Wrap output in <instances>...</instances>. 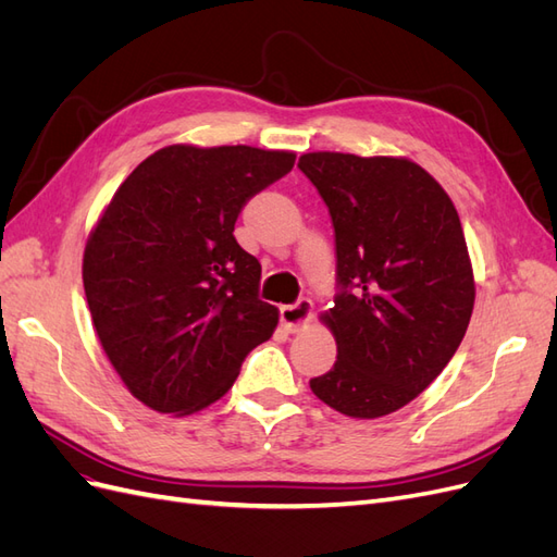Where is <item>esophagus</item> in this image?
<instances>
[{"instance_id":"obj_1","label":"esophagus","mask_w":557,"mask_h":557,"mask_svg":"<svg viewBox=\"0 0 557 557\" xmlns=\"http://www.w3.org/2000/svg\"><path fill=\"white\" fill-rule=\"evenodd\" d=\"M311 311H313V301L307 299V297H301V299L295 301V305L281 307V323L288 327L290 332H299L301 327L309 323Z\"/></svg>"}]
</instances>
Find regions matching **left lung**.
Instances as JSON below:
<instances>
[{
	"mask_svg": "<svg viewBox=\"0 0 557 557\" xmlns=\"http://www.w3.org/2000/svg\"><path fill=\"white\" fill-rule=\"evenodd\" d=\"M297 166L330 211L336 256V362L309 385L344 416L393 413L444 372L474 309L458 211L411 160L307 153Z\"/></svg>",
	"mask_w": 557,
	"mask_h": 557,
	"instance_id": "8db88e82",
	"label": "left lung"
}]
</instances>
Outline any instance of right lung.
<instances>
[{
    "instance_id": "add662e5",
    "label": "right lung",
    "mask_w": 557,
    "mask_h": 557,
    "mask_svg": "<svg viewBox=\"0 0 557 557\" xmlns=\"http://www.w3.org/2000/svg\"><path fill=\"white\" fill-rule=\"evenodd\" d=\"M295 153L166 146L113 195L83 256V288L111 364L160 413L223 397L278 311L260 299V262L234 223Z\"/></svg>"
}]
</instances>
